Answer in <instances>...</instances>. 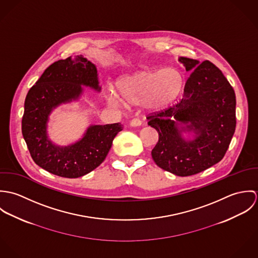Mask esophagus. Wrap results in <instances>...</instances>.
I'll use <instances>...</instances> for the list:
<instances>
[{"mask_svg":"<svg viewBox=\"0 0 258 258\" xmlns=\"http://www.w3.org/2000/svg\"><path fill=\"white\" fill-rule=\"evenodd\" d=\"M141 124H142V121L139 118H134L130 121V125L132 127H137V126H140Z\"/></svg>","mask_w":258,"mask_h":258,"instance_id":"34e87169","label":"esophagus"}]
</instances>
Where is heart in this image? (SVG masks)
Listing matches in <instances>:
<instances>
[{"mask_svg":"<svg viewBox=\"0 0 258 258\" xmlns=\"http://www.w3.org/2000/svg\"><path fill=\"white\" fill-rule=\"evenodd\" d=\"M184 86V77L175 68L160 71H141L121 77L116 82L119 96L110 91L108 102L120 106L123 101L131 105L143 104L149 109H161L180 95Z\"/></svg>","mask_w":258,"mask_h":258,"instance_id":"heart-1","label":"heart"}]
</instances>
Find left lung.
Masks as SVG:
<instances>
[{"instance_id":"obj_1","label":"left lung","mask_w":258,"mask_h":258,"mask_svg":"<svg viewBox=\"0 0 258 258\" xmlns=\"http://www.w3.org/2000/svg\"><path fill=\"white\" fill-rule=\"evenodd\" d=\"M191 72L177 104L148 115V125L159 141L152 150L154 162L176 176L201 173L224 157L235 131V93L221 71L211 61L180 57ZM184 123L185 126H182ZM194 132L185 142L181 131Z\"/></svg>"}]
</instances>
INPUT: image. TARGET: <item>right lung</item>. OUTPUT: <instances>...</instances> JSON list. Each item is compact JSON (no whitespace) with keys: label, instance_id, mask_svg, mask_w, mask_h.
Here are the masks:
<instances>
[{"label":"right lung","instance_id":"1","mask_svg":"<svg viewBox=\"0 0 258 258\" xmlns=\"http://www.w3.org/2000/svg\"><path fill=\"white\" fill-rule=\"evenodd\" d=\"M96 67L83 57L60 59L49 66L25 100L22 133L35 163L63 178L82 177L96 169L106 158L113 139L123 129L120 123L92 125L73 145L55 146L47 138L46 124L52 109L77 99L81 85L100 91Z\"/></svg>","mask_w":258,"mask_h":258}]
</instances>
